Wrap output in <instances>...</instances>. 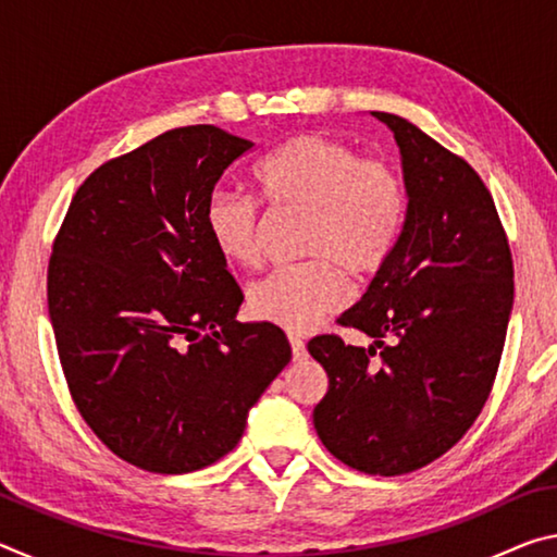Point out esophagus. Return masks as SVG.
Returning a JSON list of instances; mask_svg holds the SVG:
<instances>
[{"label": "esophagus", "mask_w": 557, "mask_h": 557, "mask_svg": "<svg viewBox=\"0 0 557 557\" xmlns=\"http://www.w3.org/2000/svg\"><path fill=\"white\" fill-rule=\"evenodd\" d=\"M289 346H292V358H295V361H305L307 358L305 342H301L299 336H289Z\"/></svg>", "instance_id": "1"}]
</instances>
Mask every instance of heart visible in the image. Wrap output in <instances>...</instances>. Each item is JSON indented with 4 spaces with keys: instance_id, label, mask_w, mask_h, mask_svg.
<instances>
[{
    "instance_id": "b5f03b06",
    "label": "heart",
    "mask_w": 557,
    "mask_h": 557,
    "mask_svg": "<svg viewBox=\"0 0 557 557\" xmlns=\"http://www.w3.org/2000/svg\"><path fill=\"white\" fill-rule=\"evenodd\" d=\"M272 209L307 213L299 265L270 270L248 287V309L260 322L305 332L344 305V280L373 277L388 262L405 221L400 174L381 159L317 132L295 135L252 169ZM203 223L221 256L240 268L260 258L258 201L215 188Z\"/></svg>"
}]
</instances>
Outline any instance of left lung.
Listing matches in <instances>:
<instances>
[{"label": "left lung", "mask_w": 557, "mask_h": 557, "mask_svg": "<svg viewBox=\"0 0 557 557\" xmlns=\"http://www.w3.org/2000/svg\"><path fill=\"white\" fill-rule=\"evenodd\" d=\"M371 115L400 147L408 191L388 262L338 317L373 344L324 334L307 348L329 375L319 440L351 469L395 476L445 455L482 412L513 307V260L482 176L412 122Z\"/></svg>", "instance_id": "obj_1"}]
</instances>
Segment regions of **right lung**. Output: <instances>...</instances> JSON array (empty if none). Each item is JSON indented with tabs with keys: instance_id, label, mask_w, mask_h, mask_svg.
<instances>
[{
	"instance_id": "obj_1",
	"label": "right lung",
	"mask_w": 557,
	"mask_h": 557,
	"mask_svg": "<svg viewBox=\"0 0 557 557\" xmlns=\"http://www.w3.org/2000/svg\"><path fill=\"white\" fill-rule=\"evenodd\" d=\"M250 139L188 125L98 166L49 262V317L75 408L120 459L186 474L238 445L292 358L285 332L235 322L243 292L203 223Z\"/></svg>"
}]
</instances>
